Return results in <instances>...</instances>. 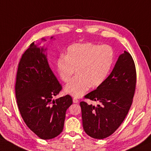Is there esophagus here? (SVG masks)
Here are the masks:
<instances>
[{
  "label": "esophagus",
  "instance_id": "34e87169",
  "mask_svg": "<svg viewBox=\"0 0 151 151\" xmlns=\"http://www.w3.org/2000/svg\"><path fill=\"white\" fill-rule=\"evenodd\" d=\"M73 103H78V100L77 98H76V97H74V98L73 99Z\"/></svg>",
  "mask_w": 151,
  "mask_h": 151
}]
</instances>
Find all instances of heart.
<instances>
[{"label":"heart","instance_id":"b5f03b06","mask_svg":"<svg viewBox=\"0 0 151 151\" xmlns=\"http://www.w3.org/2000/svg\"><path fill=\"white\" fill-rule=\"evenodd\" d=\"M114 59L113 49L109 45L84 42L69 46L65 55H61L56 60V69L63 82H69L76 71L77 76L67 84L65 91L80 97L90 86H99L109 75Z\"/></svg>","mask_w":151,"mask_h":151}]
</instances>
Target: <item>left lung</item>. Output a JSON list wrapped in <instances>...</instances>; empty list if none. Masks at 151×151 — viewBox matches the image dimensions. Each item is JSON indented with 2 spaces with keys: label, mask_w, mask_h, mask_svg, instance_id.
<instances>
[{
  "label": "left lung",
  "mask_w": 151,
  "mask_h": 151,
  "mask_svg": "<svg viewBox=\"0 0 151 151\" xmlns=\"http://www.w3.org/2000/svg\"><path fill=\"white\" fill-rule=\"evenodd\" d=\"M135 85L134 61L129 53L124 51L104 82L84 96L100 104L80 103L83 128L89 136L101 139L119 128L132 104Z\"/></svg>",
  "instance_id": "1"
}]
</instances>
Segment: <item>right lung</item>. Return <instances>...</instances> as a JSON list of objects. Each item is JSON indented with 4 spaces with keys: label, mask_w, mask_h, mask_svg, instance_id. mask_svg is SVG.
I'll return each mask as SVG.
<instances>
[{
    "label": "right lung",
    "mask_w": 151,
    "mask_h": 151,
    "mask_svg": "<svg viewBox=\"0 0 151 151\" xmlns=\"http://www.w3.org/2000/svg\"><path fill=\"white\" fill-rule=\"evenodd\" d=\"M46 50L34 42L29 46L19 63L15 86L22 119L31 131L45 140L63 131L66 111L73 104L69 95L52 99L62 87L49 66Z\"/></svg>",
    "instance_id": "obj_1"
}]
</instances>
